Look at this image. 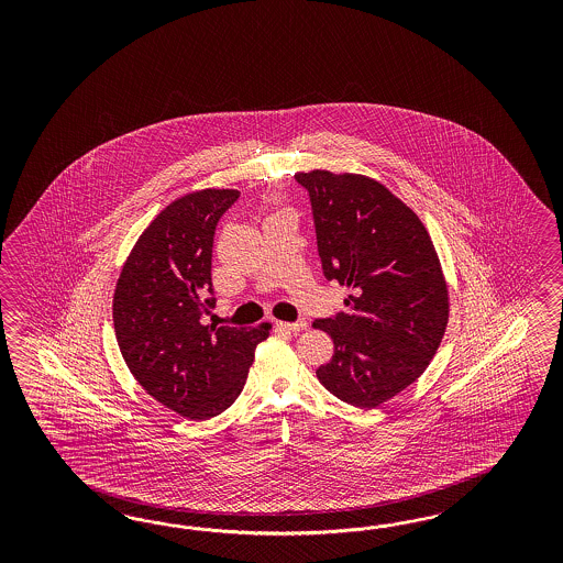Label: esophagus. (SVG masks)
Returning <instances> with one entry per match:
<instances>
[{"label":"esophagus","mask_w":563,"mask_h":563,"mask_svg":"<svg viewBox=\"0 0 563 563\" xmlns=\"http://www.w3.org/2000/svg\"><path fill=\"white\" fill-rule=\"evenodd\" d=\"M278 328H283V330H287V332H301V330H307L306 320H299V322H278Z\"/></svg>","instance_id":"obj_1"}]
</instances>
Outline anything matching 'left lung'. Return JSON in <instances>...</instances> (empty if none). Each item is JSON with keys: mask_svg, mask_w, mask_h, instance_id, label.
Masks as SVG:
<instances>
[{"mask_svg": "<svg viewBox=\"0 0 563 563\" xmlns=\"http://www.w3.org/2000/svg\"><path fill=\"white\" fill-rule=\"evenodd\" d=\"M295 179L309 191L324 276L349 289L346 311L313 322L334 342L316 375L342 402L375 409L440 349L450 316L440 257L421 219L372 177L313 169Z\"/></svg>", "mask_w": 563, "mask_h": 563, "instance_id": "left-lung-1", "label": "left lung"}]
</instances>
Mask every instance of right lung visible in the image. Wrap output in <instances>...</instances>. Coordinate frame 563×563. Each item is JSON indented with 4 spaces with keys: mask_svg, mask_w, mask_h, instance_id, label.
Segmentation results:
<instances>
[{
    "mask_svg": "<svg viewBox=\"0 0 563 563\" xmlns=\"http://www.w3.org/2000/svg\"><path fill=\"white\" fill-rule=\"evenodd\" d=\"M238 189H198L163 208L123 262L113 292L121 357L163 407L191 421L221 415L238 398L268 322L205 324L214 307L212 243Z\"/></svg>",
    "mask_w": 563,
    "mask_h": 563,
    "instance_id": "add662e5",
    "label": "right lung"
}]
</instances>
